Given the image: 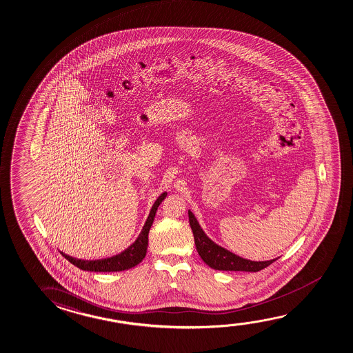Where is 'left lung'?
<instances>
[{"instance_id": "left-lung-1", "label": "left lung", "mask_w": 353, "mask_h": 353, "mask_svg": "<svg viewBox=\"0 0 353 353\" xmlns=\"http://www.w3.org/2000/svg\"><path fill=\"white\" fill-rule=\"evenodd\" d=\"M190 228L194 235L195 246L201 260L208 266L217 271H243L259 272L270 266L278 259L270 261H250L235 255L222 246L217 245L211 241L204 230L200 227L199 222L195 219L192 211H188Z\"/></svg>"}]
</instances>
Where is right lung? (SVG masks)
<instances>
[{
    "mask_svg": "<svg viewBox=\"0 0 353 353\" xmlns=\"http://www.w3.org/2000/svg\"><path fill=\"white\" fill-rule=\"evenodd\" d=\"M168 193L165 192L155 200L152 210L149 212L148 219L144 223L142 232L138 235L137 239L133 243L132 245L128 246L126 250L120 252L118 255L107 257V259H101V260H79L72 256L65 255L64 252H61L70 263L82 271L90 272H120L125 270H130L132 267L137 266L141 261L143 260L147 254V248H148V234L150 227L153 225L154 217L157 214L159 205L161 204Z\"/></svg>",
    "mask_w": 353,
    "mask_h": 353,
    "instance_id": "obj_1",
    "label": "right lung"
}]
</instances>
